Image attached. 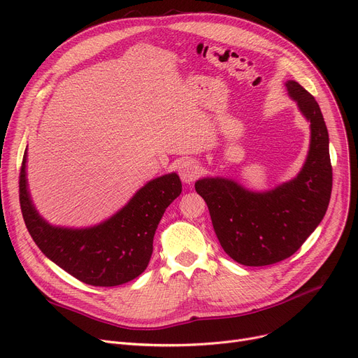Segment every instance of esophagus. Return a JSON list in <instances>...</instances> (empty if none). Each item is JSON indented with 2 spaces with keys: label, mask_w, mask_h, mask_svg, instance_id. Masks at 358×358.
Listing matches in <instances>:
<instances>
[{
  "label": "esophagus",
  "mask_w": 358,
  "mask_h": 358,
  "mask_svg": "<svg viewBox=\"0 0 358 358\" xmlns=\"http://www.w3.org/2000/svg\"><path fill=\"white\" fill-rule=\"evenodd\" d=\"M178 174L187 184H192L200 174V166L194 159H184L178 164Z\"/></svg>",
  "instance_id": "1"
}]
</instances>
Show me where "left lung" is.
I'll return each instance as SVG.
<instances>
[{"mask_svg": "<svg viewBox=\"0 0 358 358\" xmlns=\"http://www.w3.org/2000/svg\"><path fill=\"white\" fill-rule=\"evenodd\" d=\"M286 87L310 122L309 154L297 177L266 193L219 177L194 184L223 251L242 266H270L293 255L321 223L331 199L329 136L321 108L299 83Z\"/></svg>", "mask_w": 358, "mask_h": 358, "instance_id": "1", "label": "left lung"}]
</instances>
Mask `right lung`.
Listing matches in <instances>:
<instances>
[{
	"mask_svg": "<svg viewBox=\"0 0 358 358\" xmlns=\"http://www.w3.org/2000/svg\"><path fill=\"white\" fill-rule=\"evenodd\" d=\"M20 206L36 245L56 266L85 285L113 287L145 271L152 255L154 235L165 212L181 193L173 173L145 184L108 220L87 229L52 227L36 212L26 180V152L20 171Z\"/></svg>",
	"mask_w": 358,
	"mask_h": 358,
	"instance_id": "add662e5",
	"label": "right lung"
}]
</instances>
